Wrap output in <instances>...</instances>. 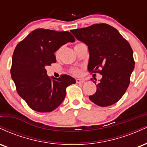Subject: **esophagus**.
<instances>
[{"instance_id":"34e87169","label":"esophagus","mask_w":147,"mask_h":147,"mask_svg":"<svg viewBox=\"0 0 147 147\" xmlns=\"http://www.w3.org/2000/svg\"><path fill=\"white\" fill-rule=\"evenodd\" d=\"M76 82H77V84L84 83V82H86V79H76Z\"/></svg>"}]
</instances>
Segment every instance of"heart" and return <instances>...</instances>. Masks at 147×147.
<instances>
[{
	"label": "heart",
	"mask_w": 147,
	"mask_h": 147,
	"mask_svg": "<svg viewBox=\"0 0 147 147\" xmlns=\"http://www.w3.org/2000/svg\"><path fill=\"white\" fill-rule=\"evenodd\" d=\"M78 44H79V43H77V45H75V46H77ZM60 52H61V48L58 49V50L55 52V57H56L57 58H58V57H59ZM70 72L75 75H80L81 74H82V70H81V68L75 67V68H72L70 69Z\"/></svg>",
	"instance_id": "b5f03b06"
}]
</instances>
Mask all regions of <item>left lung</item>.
Instances as JSON below:
<instances>
[{"label": "left lung", "mask_w": 147, "mask_h": 147, "mask_svg": "<svg viewBox=\"0 0 147 147\" xmlns=\"http://www.w3.org/2000/svg\"><path fill=\"white\" fill-rule=\"evenodd\" d=\"M88 48V70L102 75L91 102L109 106L118 102L127 90L135 61L131 45L115 28L106 23L70 30ZM91 80H93L91 79Z\"/></svg>", "instance_id": "1"}]
</instances>
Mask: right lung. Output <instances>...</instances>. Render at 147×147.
<instances>
[{
    "label": "right lung",
    "mask_w": 147,
    "mask_h": 147,
    "mask_svg": "<svg viewBox=\"0 0 147 147\" xmlns=\"http://www.w3.org/2000/svg\"><path fill=\"white\" fill-rule=\"evenodd\" d=\"M69 32L34 30L16 45L12 56L11 76L18 94L30 109L51 112L63 102L66 88L75 84L68 75L50 78L45 67L57 61L55 52L61 46L75 42Z\"/></svg>",
    "instance_id": "right-lung-1"
}]
</instances>
